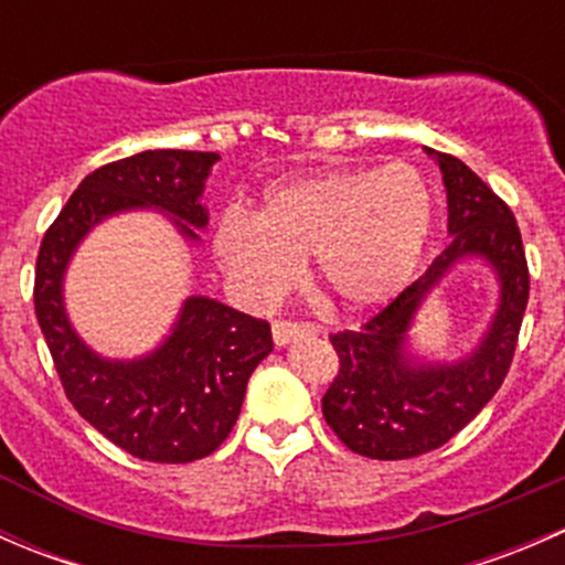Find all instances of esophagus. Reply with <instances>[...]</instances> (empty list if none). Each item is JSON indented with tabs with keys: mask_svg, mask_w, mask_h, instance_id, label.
<instances>
[{
	"mask_svg": "<svg viewBox=\"0 0 565 565\" xmlns=\"http://www.w3.org/2000/svg\"><path fill=\"white\" fill-rule=\"evenodd\" d=\"M311 333H315V328H311V324L273 322V341H276V347H287V344H292L295 339H300V335H311Z\"/></svg>",
	"mask_w": 565,
	"mask_h": 565,
	"instance_id": "1",
	"label": "esophagus"
}]
</instances>
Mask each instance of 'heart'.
<instances>
[{
  "instance_id": "b5f03b06",
  "label": "heart",
  "mask_w": 565,
  "mask_h": 565,
  "mask_svg": "<svg viewBox=\"0 0 565 565\" xmlns=\"http://www.w3.org/2000/svg\"><path fill=\"white\" fill-rule=\"evenodd\" d=\"M431 226L435 193L418 169H328L267 188L256 215L224 210L213 250L250 303L281 298L315 254L319 287L347 311H369L407 287Z\"/></svg>"
}]
</instances>
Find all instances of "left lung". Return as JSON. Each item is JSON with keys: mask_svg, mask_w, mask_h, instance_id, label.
<instances>
[{"mask_svg": "<svg viewBox=\"0 0 565 565\" xmlns=\"http://www.w3.org/2000/svg\"><path fill=\"white\" fill-rule=\"evenodd\" d=\"M448 199V248L361 330L333 333L339 374L322 415L350 451L369 459H413L446 446L498 393L525 317L530 276L520 226L509 204L459 158L426 147ZM465 258H483L499 281V303L479 344L457 362H424L412 352V322L423 300Z\"/></svg>", "mask_w": 565, "mask_h": 565, "instance_id": "8db88e82", "label": "left lung"}]
</instances>
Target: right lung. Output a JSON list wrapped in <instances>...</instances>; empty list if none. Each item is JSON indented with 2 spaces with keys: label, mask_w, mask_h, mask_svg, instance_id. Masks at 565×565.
I'll return each instance as SVG.
<instances>
[{
  "label": "right lung",
  "mask_w": 565,
  "mask_h": 565,
  "mask_svg": "<svg viewBox=\"0 0 565 565\" xmlns=\"http://www.w3.org/2000/svg\"><path fill=\"white\" fill-rule=\"evenodd\" d=\"M218 152L147 150L82 180L40 243L35 315L67 398L130 457L185 465L230 437L248 377L273 352L270 324L204 295L182 300L167 339L139 358H106L73 328L65 273L84 237L106 218L158 210L188 243L207 230L204 182Z\"/></svg>",
  "instance_id": "obj_1"
}]
</instances>
